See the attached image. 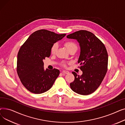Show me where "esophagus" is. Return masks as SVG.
<instances>
[{"label": "esophagus", "instance_id": "obj_1", "mask_svg": "<svg viewBox=\"0 0 125 125\" xmlns=\"http://www.w3.org/2000/svg\"><path fill=\"white\" fill-rule=\"evenodd\" d=\"M62 73H64V74H69V72L68 71H66V70H64L62 71Z\"/></svg>", "mask_w": 125, "mask_h": 125}]
</instances>
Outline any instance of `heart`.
Listing matches in <instances>:
<instances>
[{
	"label": "heart",
	"mask_w": 125,
	"mask_h": 125,
	"mask_svg": "<svg viewBox=\"0 0 125 125\" xmlns=\"http://www.w3.org/2000/svg\"><path fill=\"white\" fill-rule=\"evenodd\" d=\"M65 47H66L67 50L69 51V50L73 48H77L76 45L73 42H67L65 43ZM58 48V45L57 43H55L52 46L51 48V52L52 54H55Z\"/></svg>",
	"instance_id": "1"
}]
</instances>
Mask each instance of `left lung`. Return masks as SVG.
Listing matches in <instances>:
<instances>
[{"label": "left lung", "instance_id": "left-lung-1", "mask_svg": "<svg viewBox=\"0 0 125 125\" xmlns=\"http://www.w3.org/2000/svg\"><path fill=\"white\" fill-rule=\"evenodd\" d=\"M79 43L80 55L78 63L81 65V75L73 72L74 81L70 83L74 92L83 95L93 93L101 83L106 75L108 54L104 44L92 33L80 30L67 36Z\"/></svg>", "mask_w": 125, "mask_h": 125}]
</instances>
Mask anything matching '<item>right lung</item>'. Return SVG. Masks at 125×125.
<instances>
[{
    "mask_svg": "<svg viewBox=\"0 0 125 125\" xmlns=\"http://www.w3.org/2000/svg\"><path fill=\"white\" fill-rule=\"evenodd\" d=\"M65 35L39 30L31 34L20 49L17 73L23 86L30 92L42 94L53 85L60 71L57 69L45 70L43 61L50 56L52 46Z\"/></svg>",
    "mask_w": 125,
    "mask_h": 125,
    "instance_id": "1",
    "label": "right lung"
}]
</instances>
